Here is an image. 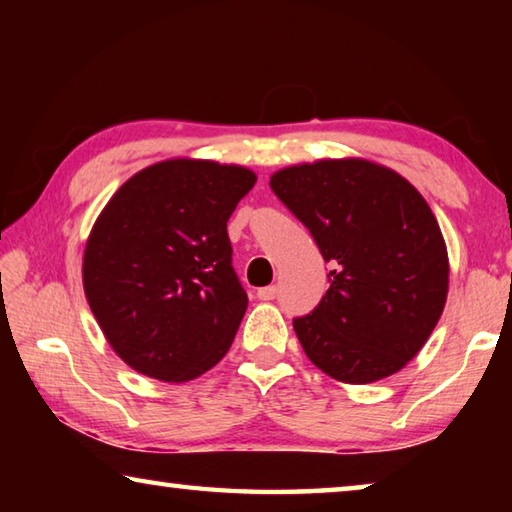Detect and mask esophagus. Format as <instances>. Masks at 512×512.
I'll list each match as a JSON object with an SVG mask.
<instances>
[{"label": "esophagus", "mask_w": 512, "mask_h": 512, "mask_svg": "<svg viewBox=\"0 0 512 512\" xmlns=\"http://www.w3.org/2000/svg\"><path fill=\"white\" fill-rule=\"evenodd\" d=\"M277 293H280V289H277L275 284H271V287L259 289V291H257V298H259V300H275Z\"/></svg>", "instance_id": "obj_1"}]
</instances>
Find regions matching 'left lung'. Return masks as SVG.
I'll return each instance as SVG.
<instances>
[{
	"mask_svg": "<svg viewBox=\"0 0 512 512\" xmlns=\"http://www.w3.org/2000/svg\"><path fill=\"white\" fill-rule=\"evenodd\" d=\"M273 194L311 232L329 289L293 318L325 375L370 384L402 370L443 314V232L409 180L368 160H320L273 173Z\"/></svg>",
	"mask_w": 512,
	"mask_h": 512,
	"instance_id": "left-lung-1",
	"label": "left lung"
}]
</instances>
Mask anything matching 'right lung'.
I'll use <instances>...</instances> for the list:
<instances>
[{
    "label": "right lung",
    "mask_w": 512,
    "mask_h": 512,
    "mask_svg": "<svg viewBox=\"0 0 512 512\" xmlns=\"http://www.w3.org/2000/svg\"><path fill=\"white\" fill-rule=\"evenodd\" d=\"M255 173L167 160L135 173L103 207L83 255L85 298L121 359L189 381L230 350L248 296L232 268L228 219Z\"/></svg>",
    "instance_id": "right-lung-1"
}]
</instances>
